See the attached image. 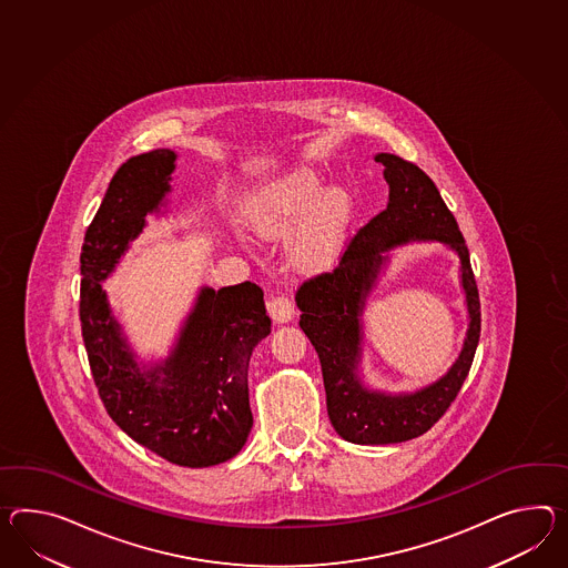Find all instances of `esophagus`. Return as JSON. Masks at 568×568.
<instances>
[{
    "label": "esophagus",
    "mask_w": 568,
    "mask_h": 568,
    "mask_svg": "<svg viewBox=\"0 0 568 568\" xmlns=\"http://www.w3.org/2000/svg\"><path fill=\"white\" fill-rule=\"evenodd\" d=\"M266 310L271 314V318L278 322V324H287L295 316V305L291 302L290 297L285 295H275L266 302Z\"/></svg>",
    "instance_id": "34e87169"
}]
</instances>
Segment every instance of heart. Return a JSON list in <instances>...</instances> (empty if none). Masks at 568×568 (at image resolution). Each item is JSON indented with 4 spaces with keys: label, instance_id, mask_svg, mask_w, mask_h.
Instances as JSON below:
<instances>
[{
    "label": "heart",
    "instance_id": "b5f03b06",
    "mask_svg": "<svg viewBox=\"0 0 568 568\" xmlns=\"http://www.w3.org/2000/svg\"><path fill=\"white\" fill-rule=\"evenodd\" d=\"M316 170L302 168L264 186L244 209V222L254 234L277 237L301 220L290 240V256L300 268L331 263L355 211L353 194L341 184L318 191Z\"/></svg>",
    "mask_w": 568,
    "mask_h": 568
}]
</instances>
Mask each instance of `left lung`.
Here are the masks:
<instances>
[{"label": "left lung", "instance_id": "left-lung-1", "mask_svg": "<svg viewBox=\"0 0 568 568\" xmlns=\"http://www.w3.org/2000/svg\"><path fill=\"white\" fill-rule=\"evenodd\" d=\"M375 162L386 168L387 207L351 237L333 271L307 278L295 295L302 310L300 326L318 353L334 430L359 445L408 442L427 433L456 400L480 341L478 287L454 213L435 182L413 162L394 153H377ZM416 239L442 241L457 252L471 324L463 353L447 375L416 393L387 395L369 390L359 379V316L385 252Z\"/></svg>", "mask_w": 568, "mask_h": 568}]
</instances>
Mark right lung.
Returning <instances> with one entry per match:
<instances>
[{"mask_svg": "<svg viewBox=\"0 0 568 568\" xmlns=\"http://www.w3.org/2000/svg\"><path fill=\"white\" fill-rule=\"evenodd\" d=\"M176 153L129 158L83 237L80 320L92 377L112 420L139 445L184 468L227 462L252 429L248 363L271 333L256 283L201 287L166 359L143 365L112 316L102 283L170 193Z\"/></svg>", "mask_w": 568, "mask_h": 568, "instance_id": "right-lung-1", "label": "right lung"}]
</instances>
